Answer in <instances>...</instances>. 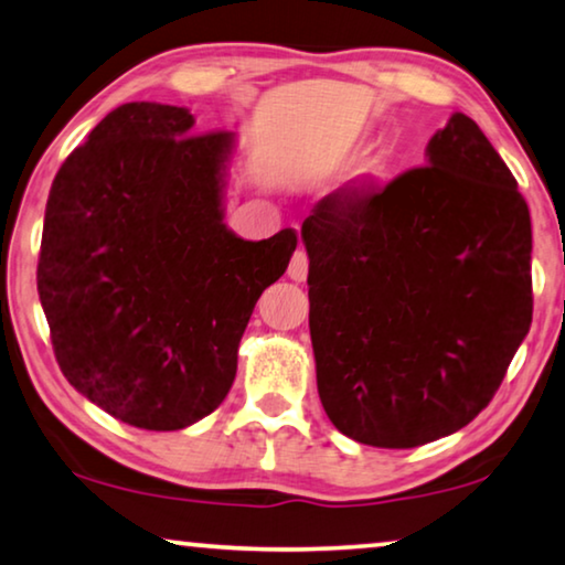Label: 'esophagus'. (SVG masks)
I'll return each instance as SVG.
<instances>
[{
	"instance_id": "obj_1",
	"label": "esophagus",
	"mask_w": 565,
	"mask_h": 565,
	"mask_svg": "<svg viewBox=\"0 0 565 565\" xmlns=\"http://www.w3.org/2000/svg\"><path fill=\"white\" fill-rule=\"evenodd\" d=\"M307 271H309V258H307V250L299 248L297 254L291 256V264H289V276L291 281H305L307 279Z\"/></svg>"
}]
</instances>
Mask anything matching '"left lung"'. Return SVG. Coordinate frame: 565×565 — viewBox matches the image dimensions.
Instances as JSON below:
<instances>
[{
	"label": "left lung",
	"instance_id": "obj_1",
	"mask_svg": "<svg viewBox=\"0 0 565 565\" xmlns=\"http://www.w3.org/2000/svg\"><path fill=\"white\" fill-rule=\"evenodd\" d=\"M301 241L317 391L337 431L414 449L492 401L533 319V231L469 116L434 134L426 167L319 200Z\"/></svg>",
	"mask_w": 565,
	"mask_h": 565
}]
</instances>
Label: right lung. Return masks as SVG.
<instances>
[{
	"instance_id": "obj_1",
	"label": "right lung",
	"mask_w": 565,
	"mask_h": 565,
	"mask_svg": "<svg viewBox=\"0 0 565 565\" xmlns=\"http://www.w3.org/2000/svg\"><path fill=\"white\" fill-rule=\"evenodd\" d=\"M182 106L114 108L50 188L38 291L75 391L124 424L177 431L221 406L260 294L297 248L225 217L233 131L192 137Z\"/></svg>"
}]
</instances>
